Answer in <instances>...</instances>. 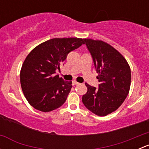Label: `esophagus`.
<instances>
[{"instance_id":"1","label":"esophagus","mask_w":149,"mask_h":149,"mask_svg":"<svg viewBox=\"0 0 149 149\" xmlns=\"http://www.w3.org/2000/svg\"><path fill=\"white\" fill-rule=\"evenodd\" d=\"M72 83H73V86H75V85H78V84H79V82H77V81H73V82H72Z\"/></svg>"}]
</instances>
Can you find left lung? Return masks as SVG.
<instances>
[{
    "mask_svg": "<svg viewBox=\"0 0 149 149\" xmlns=\"http://www.w3.org/2000/svg\"><path fill=\"white\" fill-rule=\"evenodd\" d=\"M91 53L98 76V88L86 83L87 92L82 97L84 106L98 116H106L120 107L130 91V68L125 58L110 45L84 39Z\"/></svg>",
    "mask_w": 149,
    "mask_h": 149,
    "instance_id": "8db88e82",
    "label": "left lung"
}]
</instances>
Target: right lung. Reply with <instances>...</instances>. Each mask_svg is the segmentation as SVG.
<instances>
[{"mask_svg": "<svg viewBox=\"0 0 149 149\" xmlns=\"http://www.w3.org/2000/svg\"><path fill=\"white\" fill-rule=\"evenodd\" d=\"M84 44L81 38H54L34 47L24 61L20 82L24 97L34 109L47 112L66 101L72 81L56 74L68 54Z\"/></svg>", "mask_w": 149, "mask_h": 149, "instance_id": "obj_1", "label": "right lung"}]
</instances>
